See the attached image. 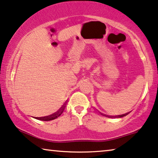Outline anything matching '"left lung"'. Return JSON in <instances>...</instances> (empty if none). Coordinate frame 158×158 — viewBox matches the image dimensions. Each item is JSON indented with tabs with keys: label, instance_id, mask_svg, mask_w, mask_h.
Segmentation results:
<instances>
[{
	"label": "left lung",
	"instance_id": "8db88e82",
	"mask_svg": "<svg viewBox=\"0 0 158 158\" xmlns=\"http://www.w3.org/2000/svg\"><path fill=\"white\" fill-rule=\"evenodd\" d=\"M129 113H125V114H123V115H116V116H111V115H103V114L102 113H101L102 115H103L104 116H106V117H107V118H116V117H118V118H122V117H123V116H125V115H127V114H128Z\"/></svg>",
	"mask_w": 158,
	"mask_h": 158
}]
</instances>
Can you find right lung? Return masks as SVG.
<instances>
[{
	"instance_id": "obj_1",
	"label": "right lung",
	"mask_w": 158,
	"mask_h": 158,
	"mask_svg": "<svg viewBox=\"0 0 158 158\" xmlns=\"http://www.w3.org/2000/svg\"><path fill=\"white\" fill-rule=\"evenodd\" d=\"M66 102H65V104L63 105V106L60 107V109L58 110V111L56 112V113H54L53 114H52V115H48V116H45V117H41V118H36V119H38V120H44V121H48V120H54V119H56L57 118H58L59 116H60L61 114L63 113V112L64 110H65V107L66 106Z\"/></svg>"
}]
</instances>
